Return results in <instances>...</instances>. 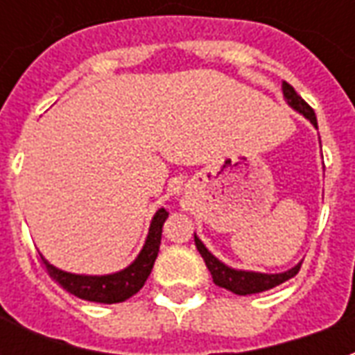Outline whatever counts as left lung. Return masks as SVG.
Returning a JSON list of instances; mask_svg holds the SVG:
<instances>
[{
  "instance_id": "8db88e82",
  "label": "left lung",
  "mask_w": 355,
  "mask_h": 355,
  "mask_svg": "<svg viewBox=\"0 0 355 355\" xmlns=\"http://www.w3.org/2000/svg\"><path fill=\"white\" fill-rule=\"evenodd\" d=\"M282 91H283V98L285 102L289 104L291 108L298 112L300 116H304L310 123L318 129V119H315V114H313V110L306 104L300 96L297 94V91L291 87L287 81H283L282 83ZM193 239H196V247H198V251L203 257V261L207 264L209 272L213 275V282L218 285V287H224V289L232 291V293H236V295H254V293H262V291L268 289H274L277 285H282L283 282H287L291 279L293 275L298 274V270H300V264L302 262H298L289 270H285V272H279V274H264V272H253V270H238V268H232L228 264H224L223 261H218L215 254L209 251L207 247L203 245V241H201L196 234H193Z\"/></svg>"
}]
</instances>
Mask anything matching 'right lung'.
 <instances>
[{
    "label": "right lung",
    "mask_w": 355,
    "mask_h": 355,
    "mask_svg": "<svg viewBox=\"0 0 355 355\" xmlns=\"http://www.w3.org/2000/svg\"><path fill=\"white\" fill-rule=\"evenodd\" d=\"M169 213L165 209H157L154 218L148 228V236L144 245L137 254V259L123 270L114 272V274L104 275H85V274H72V272H64L60 268L53 266L43 254V264L47 268L49 275L62 285V289L72 293L73 297L83 298L89 302H101V304H116V302H123L132 295H137L144 283H146L148 275L154 268V262L159 253V243H162V228L165 218Z\"/></svg>",
    "instance_id": "obj_1"
}]
</instances>
